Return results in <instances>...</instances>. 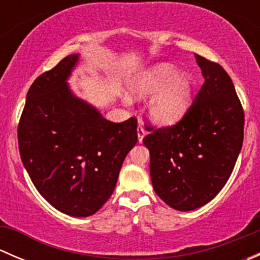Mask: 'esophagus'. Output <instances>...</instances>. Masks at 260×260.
Instances as JSON below:
<instances>
[{
    "mask_svg": "<svg viewBox=\"0 0 260 260\" xmlns=\"http://www.w3.org/2000/svg\"><path fill=\"white\" fill-rule=\"evenodd\" d=\"M137 136H138V142H142L143 137L146 136V131H145V127H143L142 123H138V127H137Z\"/></svg>",
    "mask_w": 260,
    "mask_h": 260,
    "instance_id": "obj_1",
    "label": "esophagus"
}]
</instances>
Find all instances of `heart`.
Instances as JSON below:
<instances>
[{
    "label": "heart",
    "instance_id": "obj_1",
    "mask_svg": "<svg viewBox=\"0 0 260 260\" xmlns=\"http://www.w3.org/2000/svg\"><path fill=\"white\" fill-rule=\"evenodd\" d=\"M156 91L148 104L152 122L171 125L187 113L192 102V83L187 74H177L170 64H158L141 73L131 84V93L136 98H146Z\"/></svg>",
    "mask_w": 260,
    "mask_h": 260
}]
</instances>
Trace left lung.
<instances>
[{
    "instance_id": "left-lung-1",
    "label": "left lung",
    "mask_w": 260,
    "mask_h": 260,
    "mask_svg": "<svg viewBox=\"0 0 260 260\" xmlns=\"http://www.w3.org/2000/svg\"><path fill=\"white\" fill-rule=\"evenodd\" d=\"M203 86L187 113L171 127L143 138L152 185L159 199L179 211L201 208L229 180L244 140V111L234 84L217 62L195 54Z\"/></svg>"
}]
</instances>
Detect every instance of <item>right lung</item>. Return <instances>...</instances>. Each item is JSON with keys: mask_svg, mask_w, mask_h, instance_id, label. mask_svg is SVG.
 I'll use <instances>...</instances> for the list:
<instances>
[{"mask_svg": "<svg viewBox=\"0 0 260 260\" xmlns=\"http://www.w3.org/2000/svg\"><path fill=\"white\" fill-rule=\"evenodd\" d=\"M79 54L64 57L30 86L18 123L21 159L40 195L70 216L95 214L113 193L120 167L137 143V119L103 118L67 80Z\"/></svg>", "mask_w": 260, "mask_h": 260, "instance_id": "right-lung-1", "label": "right lung"}]
</instances>
